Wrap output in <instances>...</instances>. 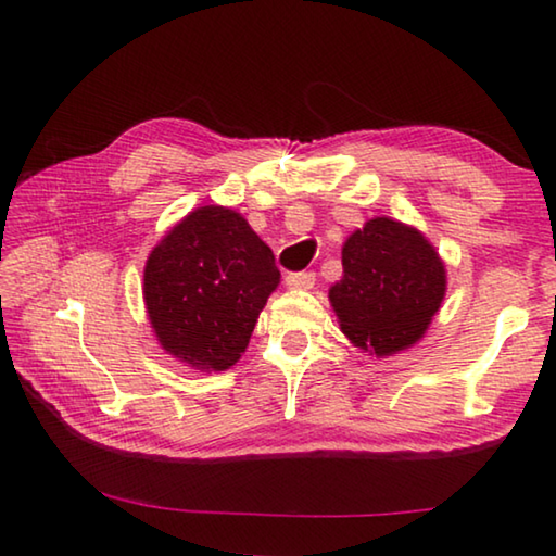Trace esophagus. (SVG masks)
<instances>
[{
  "label": "esophagus",
  "mask_w": 556,
  "mask_h": 556,
  "mask_svg": "<svg viewBox=\"0 0 556 556\" xmlns=\"http://www.w3.org/2000/svg\"><path fill=\"white\" fill-rule=\"evenodd\" d=\"M285 281H287L289 289L306 291V289H314L316 277H314V271H294V275H287Z\"/></svg>",
  "instance_id": "obj_1"
}]
</instances>
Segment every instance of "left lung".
I'll return each instance as SVG.
<instances>
[{"instance_id":"1","label":"left lung","mask_w":556,"mask_h":556,"mask_svg":"<svg viewBox=\"0 0 556 556\" xmlns=\"http://www.w3.org/2000/svg\"><path fill=\"white\" fill-rule=\"evenodd\" d=\"M341 257L328 301L348 341L375 357L419 343L446 296V265L425 232L380 215L351 232Z\"/></svg>"}]
</instances>
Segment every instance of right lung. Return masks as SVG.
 <instances>
[{
    "mask_svg": "<svg viewBox=\"0 0 556 556\" xmlns=\"http://www.w3.org/2000/svg\"><path fill=\"white\" fill-rule=\"evenodd\" d=\"M279 269L238 211L201 205L156 242L144 265V306L164 351L201 372L240 361Z\"/></svg>",
    "mask_w": 556,
    "mask_h": 556,
    "instance_id": "obj_1",
    "label": "right lung"
}]
</instances>
